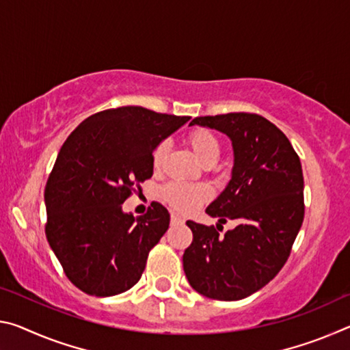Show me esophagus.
I'll list each match as a JSON object with an SVG mask.
<instances>
[{
    "label": "esophagus",
    "instance_id": "esophagus-1",
    "mask_svg": "<svg viewBox=\"0 0 350 350\" xmlns=\"http://www.w3.org/2000/svg\"><path fill=\"white\" fill-rule=\"evenodd\" d=\"M185 221H183V219L180 217V216H177V215H171V224H183Z\"/></svg>",
    "mask_w": 350,
    "mask_h": 350
}]
</instances>
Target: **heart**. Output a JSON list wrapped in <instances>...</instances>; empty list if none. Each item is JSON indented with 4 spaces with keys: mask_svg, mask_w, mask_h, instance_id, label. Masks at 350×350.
<instances>
[{
    "mask_svg": "<svg viewBox=\"0 0 350 350\" xmlns=\"http://www.w3.org/2000/svg\"><path fill=\"white\" fill-rule=\"evenodd\" d=\"M185 142L204 165H213L221 154V145L210 129L194 128L185 135ZM168 156V144L161 142L151 152V163L154 171H161L165 159ZM162 198L171 208L188 215L196 211L200 205L211 199V189L205 183H182L171 182L162 189Z\"/></svg>",
    "mask_w": 350,
    "mask_h": 350,
    "instance_id": "b5f03b06",
    "label": "heart"
}]
</instances>
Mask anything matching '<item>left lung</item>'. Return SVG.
<instances>
[{
    "label": "left lung",
    "instance_id": "left-lung-1",
    "mask_svg": "<svg viewBox=\"0 0 350 350\" xmlns=\"http://www.w3.org/2000/svg\"><path fill=\"white\" fill-rule=\"evenodd\" d=\"M189 125L215 128L232 139V180L206 215L236 227L187 221L193 242L183 253V271L196 292L217 301H238L280 273L304 221L303 168L280 128L252 112L196 117Z\"/></svg>",
    "mask_w": 350,
    "mask_h": 350
}]
</instances>
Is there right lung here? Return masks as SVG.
Here are the masks:
<instances>
[{"mask_svg": "<svg viewBox=\"0 0 350 350\" xmlns=\"http://www.w3.org/2000/svg\"><path fill=\"white\" fill-rule=\"evenodd\" d=\"M187 116L142 106L105 109L77 126L58 152L44 188L46 238L68 280L92 296L126 292L170 225L152 202L135 219L122 204L152 176L154 146Z\"/></svg>", "mask_w": 350, "mask_h": 350, "instance_id": "obj_1", "label": "right lung"}]
</instances>
